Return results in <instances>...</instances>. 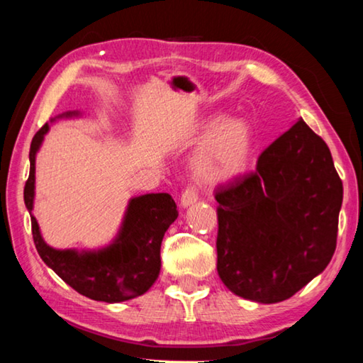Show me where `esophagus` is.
I'll use <instances>...</instances> for the list:
<instances>
[{
    "label": "esophagus",
    "instance_id": "1",
    "mask_svg": "<svg viewBox=\"0 0 363 363\" xmlns=\"http://www.w3.org/2000/svg\"><path fill=\"white\" fill-rule=\"evenodd\" d=\"M197 199H199L197 187L196 186H187L186 189H184V192L181 196V205L184 208H186V207H189V205L196 203Z\"/></svg>",
    "mask_w": 363,
    "mask_h": 363
}]
</instances>
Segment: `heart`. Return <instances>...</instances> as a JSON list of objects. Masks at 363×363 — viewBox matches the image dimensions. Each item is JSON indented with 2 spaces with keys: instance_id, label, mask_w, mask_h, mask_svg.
<instances>
[{
  "instance_id": "heart-1",
  "label": "heart",
  "mask_w": 363,
  "mask_h": 363,
  "mask_svg": "<svg viewBox=\"0 0 363 363\" xmlns=\"http://www.w3.org/2000/svg\"><path fill=\"white\" fill-rule=\"evenodd\" d=\"M225 122L215 116L200 122L199 133H212L196 156V172L203 182L223 184L233 181L245 169L252 148V130L242 118Z\"/></svg>"
}]
</instances>
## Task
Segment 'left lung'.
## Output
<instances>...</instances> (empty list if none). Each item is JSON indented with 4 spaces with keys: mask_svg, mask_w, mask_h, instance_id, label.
<instances>
[{
    "mask_svg": "<svg viewBox=\"0 0 363 363\" xmlns=\"http://www.w3.org/2000/svg\"><path fill=\"white\" fill-rule=\"evenodd\" d=\"M215 199L216 270L235 295L284 301L333 259L342 181L328 145L301 118Z\"/></svg>",
    "mask_w": 363,
    "mask_h": 363,
    "instance_id": "obj_1",
    "label": "left lung"
}]
</instances>
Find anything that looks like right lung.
<instances>
[{"label":"right lung","instance_id":"add662e5","mask_svg":"<svg viewBox=\"0 0 363 363\" xmlns=\"http://www.w3.org/2000/svg\"><path fill=\"white\" fill-rule=\"evenodd\" d=\"M73 113L77 112L67 116ZM47 132L48 123L34 135L30 143V172L24 186V203L29 213L34 203L35 153ZM177 215L176 202L169 194H147L130 200L121 233L104 250H53L42 240L34 215H30L32 238L42 261L78 294L96 301L118 303L143 295L158 279L161 241Z\"/></svg>","mask_w":363,"mask_h":363}]
</instances>
